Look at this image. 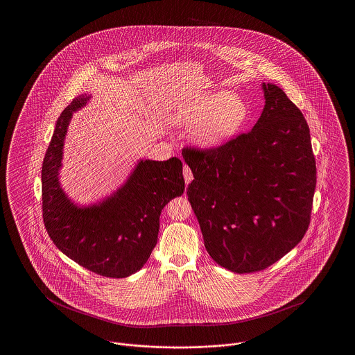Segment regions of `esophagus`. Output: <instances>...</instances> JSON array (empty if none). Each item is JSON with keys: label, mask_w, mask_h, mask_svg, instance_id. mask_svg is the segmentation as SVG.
Here are the masks:
<instances>
[{"label": "esophagus", "mask_w": 355, "mask_h": 355, "mask_svg": "<svg viewBox=\"0 0 355 355\" xmlns=\"http://www.w3.org/2000/svg\"><path fill=\"white\" fill-rule=\"evenodd\" d=\"M184 178H185L186 184H190L191 180H193V173L187 165H184Z\"/></svg>", "instance_id": "esophagus-1"}]
</instances>
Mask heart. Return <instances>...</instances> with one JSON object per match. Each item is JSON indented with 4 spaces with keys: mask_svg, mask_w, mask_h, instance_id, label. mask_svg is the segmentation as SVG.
<instances>
[{
    "mask_svg": "<svg viewBox=\"0 0 355 355\" xmlns=\"http://www.w3.org/2000/svg\"><path fill=\"white\" fill-rule=\"evenodd\" d=\"M248 116V103L241 96L217 90L181 102L173 110L170 121L177 126H193V142L205 149H214L232 139Z\"/></svg>",
    "mask_w": 355,
    "mask_h": 355,
    "instance_id": "b5f03b06",
    "label": "heart"
}]
</instances>
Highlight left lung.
Instances as JSON below:
<instances>
[{"label":"left lung","instance_id":"obj_1","mask_svg":"<svg viewBox=\"0 0 355 355\" xmlns=\"http://www.w3.org/2000/svg\"><path fill=\"white\" fill-rule=\"evenodd\" d=\"M265 106L248 135L217 149H184L194 180L187 200L209 255L227 270L266 269L294 249L310 223L317 168L301 110L262 83Z\"/></svg>","mask_w":355,"mask_h":355}]
</instances>
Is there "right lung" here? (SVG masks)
Instances as JSON below:
<instances>
[{"label": "right lung", "instance_id": "add662e5", "mask_svg": "<svg viewBox=\"0 0 355 355\" xmlns=\"http://www.w3.org/2000/svg\"><path fill=\"white\" fill-rule=\"evenodd\" d=\"M92 96L76 97L55 122L45 154L42 216L54 245L78 265L109 278L135 274L157 243L159 216L165 205L185 191L181 159H138L126 181L97 202L78 205L61 186L64 145L73 113Z\"/></svg>", "mask_w": 355, "mask_h": 355}]
</instances>
